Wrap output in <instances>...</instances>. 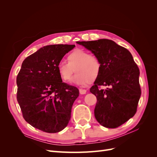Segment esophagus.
Returning <instances> with one entry per match:
<instances>
[{"label": "esophagus", "mask_w": 157, "mask_h": 157, "mask_svg": "<svg viewBox=\"0 0 157 157\" xmlns=\"http://www.w3.org/2000/svg\"><path fill=\"white\" fill-rule=\"evenodd\" d=\"M79 92L80 94H86V90H84V89H80Z\"/></svg>", "instance_id": "1"}]
</instances>
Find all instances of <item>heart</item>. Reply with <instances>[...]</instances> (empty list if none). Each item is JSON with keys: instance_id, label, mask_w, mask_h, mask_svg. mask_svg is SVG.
Listing matches in <instances>:
<instances>
[{"instance_id": "obj_1", "label": "heart", "mask_w": 157, "mask_h": 157, "mask_svg": "<svg viewBox=\"0 0 157 157\" xmlns=\"http://www.w3.org/2000/svg\"><path fill=\"white\" fill-rule=\"evenodd\" d=\"M67 62L61 61L58 65V73L65 82H69L73 74L77 72L73 82L78 85H86L95 81L101 73V64L97 56L88 52L77 49L68 54Z\"/></svg>"}]
</instances>
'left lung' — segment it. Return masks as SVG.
Listing matches in <instances>:
<instances>
[{
  "mask_svg": "<svg viewBox=\"0 0 157 157\" xmlns=\"http://www.w3.org/2000/svg\"><path fill=\"white\" fill-rule=\"evenodd\" d=\"M97 56L101 73L90 91L97 98L94 115L104 127L115 128L134 116L141 96L140 69L130 52L109 39L78 41ZM109 86L106 90L99 86Z\"/></svg>",
  "mask_w": 157,
  "mask_h": 157,
  "instance_id": "obj_1",
  "label": "left lung"
}]
</instances>
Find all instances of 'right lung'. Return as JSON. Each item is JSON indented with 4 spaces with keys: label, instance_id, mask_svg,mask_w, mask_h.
I'll list each match as a JSON object with an SVG mask.
<instances>
[{
    "label": "right lung",
    "instance_id": "add662e5",
    "mask_svg": "<svg viewBox=\"0 0 157 157\" xmlns=\"http://www.w3.org/2000/svg\"><path fill=\"white\" fill-rule=\"evenodd\" d=\"M75 46H45L21 64L16 78L17 100L25 121L40 130L59 132L70 121L71 109L79 91L62 82L58 65Z\"/></svg>",
    "mask_w": 157,
    "mask_h": 157
}]
</instances>
